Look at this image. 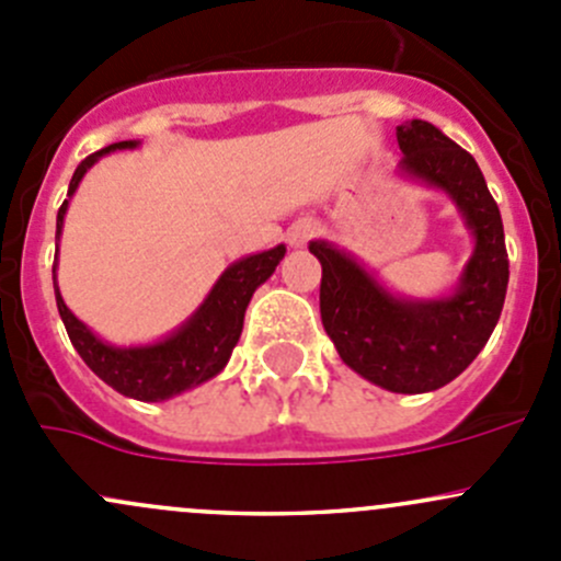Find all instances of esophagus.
<instances>
[{"label":"esophagus","instance_id":"esophagus-1","mask_svg":"<svg viewBox=\"0 0 561 561\" xmlns=\"http://www.w3.org/2000/svg\"><path fill=\"white\" fill-rule=\"evenodd\" d=\"M317 233V225L309 222V219H301V222H296L290 228V233H287V241H290L293 247H304L309 239Z\"/></svg>","mask_w":561,"mask_h":561}]
</instances>
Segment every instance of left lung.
<instances>
[{"instance_id": "obj_1", "label": "left lung", "mask_w": 561, "mask_h": 561, "mask_svg": "<svg viewBox=\"0 0 561 561\" xmlns=\"http://www.w3.org/2000/svg\"><path fill=\"white\" fill-rule=\"evenodd\" d=\"M396 138L404 151L401 168L448 190L478 239L456 296L399 301L325 241H312L309 252L322 265V328L344 364L393 393H426L456 380L485 347L511 271L500 208L474 157L421 118L396 129Z\"/></svg>"}]
</instances>
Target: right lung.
Segmentation results:
<instances>
[{
	"label": "right lung",
	"instance_id": "right-lung-1",
	"mask_svg": "<svg viewBox=\"0 0 561 561\" xmlns=\"http://www.w3.org/2000/svg\"><path fill=\"white\" fill-rule=\"evenodd\" d=\"M127 146L135 144L133 140H122V144L105 146V149L94 151L87 160H81V165L72 173L67 195L76 192L78 181L83 179L87 168H92L94 162H98V157H103L113 149H127ZM65 211L67 201L61 203L59 217H56V239H59L61 233ZM282 257H285V247H274L268 249V252L252 254V257L239 260V263L230 265L222 274V279L217 282V287L211 290V296L206 298V304L197 309L195 317H192L179 333H173L171 339H165V342L160 344H151V347H107V344L100 342V339L65 307L59 290H56V307H59L61 322H65L72 347L78 350V355L87 360V366L100 377V380L107 382L113 390H118V393L129 396V399L162 401L181 393V390L195 388L201 386V382L211 380L214 375H219V371L225 369V364H228L230 353H233L236 342H239L241 336V328H244V312L249 307V298H252V293L274 274V268L279 265Z\"/></svg>",
	"mask_w": 561,
	"mask_h": 561
}]
</instances>
